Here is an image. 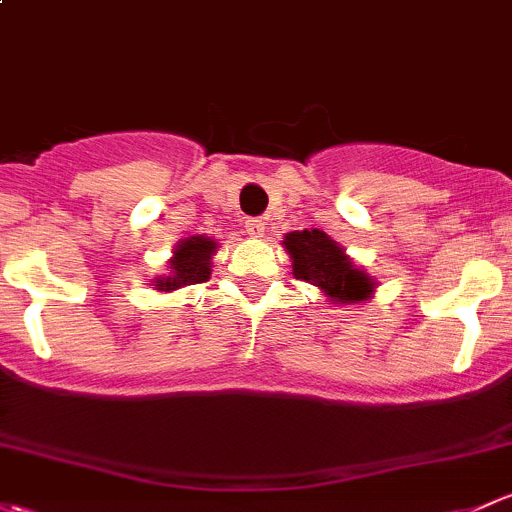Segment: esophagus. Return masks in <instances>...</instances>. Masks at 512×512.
<instances>
[{"mask_svg":"<svg viewBox=\"0 0 512 512\" xmlns=\"http://www.w3.org/2000/svg\"><path fill=\"white\" fill-rule=\"evenodd\" d=\"M245 230L250 238H265V220L260 218H250L245 223Z\"/></svg>","mask_w":512,"mask_h":512,"instance_id":"obj_1","label":"esophagus"}]
</instances>
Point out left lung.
Masks as SVG:
<instances>
[{
	"label": "left lung",
	"instance_id": "8db88e82",
	"mask_svg": "<svg viewBox=\"0 0 512 512\" xmlns=\"http://www.w3.org/2000/svg\"><path fill=\"white\" fill-rule=\"evenodd\" d=\"M282 247L292 260L294 277L319 287L331 304L355 306L373 299L378 282L324 230H294L284 235Z\"/></svg>",
	"mask_w": 512,
	"mask_h": 512
}]
</instances>
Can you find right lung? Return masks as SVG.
<instances>
[{"mask_svg":"<svg viewBox=\"0 0 512 512\" xmlns=\"http://www.w3.org/2000/svg\"><path fill=\"white\" fill-rule=\"evenodd\" d=\"M218 247V242L208 235H188L174 247V255L169 260V274L154 277L152 287L157 292H176L188 284L208 282L213 272V255Z\"/></svg>","mask_w":512,"mask_h":512,"instance_id":"right-lung-1","label":"right lung"}]
</instances>
